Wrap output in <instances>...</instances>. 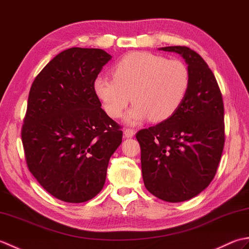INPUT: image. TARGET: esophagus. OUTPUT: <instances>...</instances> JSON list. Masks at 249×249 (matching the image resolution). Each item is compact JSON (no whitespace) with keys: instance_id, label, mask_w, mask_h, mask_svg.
Returning a JSON list of instances; mask_svg holds the SVG:
<instances>
[{"instance_id":"1","label":"esophagus","mask_w":249,"mask_h":249,"mask_svg":"<svg viewBox=\"0 0 249 249\" xmlns=\"http://www.w3.org/2000/svg\"><path fill=\"white\" fill-rule=\"evenodd\" d=\"M124 135L126 138H131V137L135 136V130L133 128H126L124 130Z\"/></svg>"}]
</instances>
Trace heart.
Wrapping results in <instances>:
<instances>
[{
  "label": "heart",
  "instance_id": "obj_1",
  "mask_svg": "<svg viewBox=\"0 0 249 249\" xmlns=\"http://www.w3.org/2000/svg\"><path fill=\"white\" fill-rule=\"evenodd\" d=\"M113 78L97 77L93 89L111 118L119 119L133 99L126 122L149 119L162 122L177 112L186 97L190 73L179 60L145 51H134L116 63Z\"/></svg>",
  "mask_w": 249,
  "mask_h": 249
}]
</instances>
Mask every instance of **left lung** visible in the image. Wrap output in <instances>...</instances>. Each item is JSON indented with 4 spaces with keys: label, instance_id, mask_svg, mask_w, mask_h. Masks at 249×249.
I'll list each match as a JSON object with an SVG mask.
<instances>
[{
    "label": "left lung",
    "instance_id": "8db88e82",
    "mask_svg": "<svg viewBox=\"0 0 249 249\" xmlns=\"http://www.w3.org/2000/svg\"><path fill=\"white\" fill-rule=\"evenodd\" d=\"M188 64L190 84L171 118L136 134L142 178L149 192L167 202L194 198L214 178L225 145L224 102L205 61L186 46L163 47Z\"/></svg>",
    "mask_w": 249,
    "mask_h": 249
}]
</instances>
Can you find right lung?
Here are the masks:
<instances>
[{"label": "right lung", "instance_id": "obj_1", "mask_svg": "<svg viewBox=\"0 0 249 249\" xmlns=\"http://www.w3.org/2000/svg\"><path fill=\"white\" fill-rule=\"evenodd\" d=\"M110 54L73 47L53 57L34 79L21 129L25 161L56 199L81 203L103 189L121 126L100 108L93 83Z\"/></svg>", "mask_w": 249, "mask_h": 249}]
</instances>
